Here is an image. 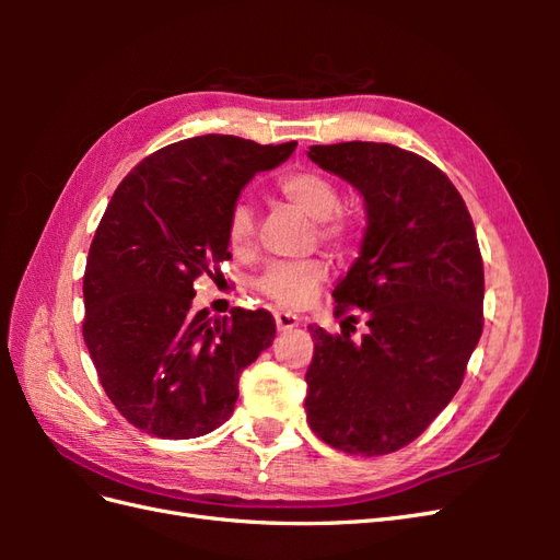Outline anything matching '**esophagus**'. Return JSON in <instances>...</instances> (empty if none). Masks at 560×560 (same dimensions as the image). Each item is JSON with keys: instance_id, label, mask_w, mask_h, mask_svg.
<instances>
[{"instance_id": "1", "label": "esophagus", "mask_w": 560, "mask_h": 560, "mask_svg": "<svg viewBox=\"0 0 560 560\" xmlns=\"http://www.w3.org/2000/svg\"><path fill=\"white\" fill-rule=\"evenodd\" d=\"M296 325H299V317H296L294 313H284V311L276 313V327H278L280 331H287V329H294Z\"/></svg>"}]
</instances>
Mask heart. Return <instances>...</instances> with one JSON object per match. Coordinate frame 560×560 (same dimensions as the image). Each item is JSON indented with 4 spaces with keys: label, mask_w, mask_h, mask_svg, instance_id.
Instances as JSON below:
<instances>
[{
    "label": "heart",
    "mask_w": 560,
    "mask_h": 560,
    "mask_svg": "<svg viewBox=\"0 0 560 560\" xmlns=\"http://www.w3.org/2000/svg\"><path fill=\"white\" fill-rule=\"evenodd\" d=\"M278 191L303 214L315 219L317 231L325 241L334 245H348L352 241V222L338 214L341 194L331 177L301 167V171L284 173L278 179ZM257 235V214L247 200L238 198L229 210L226 238L231 249L245 252L252 247ZM327 278V264L322 259H303L290 264H273L254 282L257 290L280 308H303L313 301L319 284Z\"/></svg>",
    "instance_id": "obj_1"
}]
</instances>
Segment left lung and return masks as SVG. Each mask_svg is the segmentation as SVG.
Wrapping results in <instances>:
<instances>
[{
  "mask_svg": "<svg viewBox=\"0 0 560 560\" xmlns=\"http://www.w3.org/2000/svg\"><path fill=\"white\" fill-rule=\"evenodd\" d=\"M308 159L364 196L360 257L331 296L336 315L358 306L369 317L362 341L308 327V425L338 451L385 455L425 432L463 385L483 331L477 231L453 182L413 151L338 142Z\"/></svg>",
  "mask_w": 560,
  "mask_h": 560,
  "instance_id": "8db88e82",
  "label": "left lung"
}]
</instances>
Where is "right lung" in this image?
Instances as JSON below:
<instances>
[{
	"label": "right lung",
	"instance_id": "add662e5",
	"mask_svg": "<svg viewBox=\"0 0 560 560\" xmlns=\"http://www.w3.org/2000/svg\"><path fill=\"white\" fill-rule=\"evenodd\" d=\"M294 149L200 135L159 149L118 184L83 273V341L130 425L194 439L231 418L243 369L273 343L276 319L194 313V280L231 259L229 210L245 184Z\"/></svg>",
	"mask_w": 560,
	"mask_h": 560
}]
</instances>
